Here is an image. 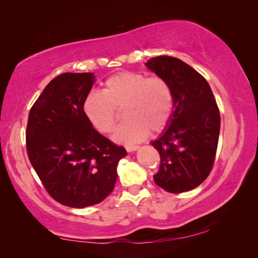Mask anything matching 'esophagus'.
Returning <instances> with one entry per match:
<instances>
[{
    "mask_svg": "<svg viewBox=\"0 0 258 258\" xmlns=\"http://www.w3.org/2000/svg\"><path fill=\"white\" fill-rule=\"evenodd\" d=\"M124 147H126L127 152H134V151H137L140 146L139 145H126Z\"/></svg>",
    "mask_w": 258,
    "mask_h": 258,
    "instance_id": "obj_1",
    "label": "esophagus"
}]
</instances>
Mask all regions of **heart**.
Returning <instances> with one entry per match:
<instances>
[{
	"mask_svg": "<svg viewBox=\"0 0 258 258\" xmlns=\"http://www.w3.org/2000/svg\"><path fill=\"white\" fill-rule=\"evenodd\" d=\"M124 111L128 119L117 130L115 140L122 143L142 141L150 131L158 134L172 119L174 96L165 77L142 73H116L103 84L102 92H90L83 102L86 118L101 134H111Z\"/></svg>",
	"mask_w": 258,
	"mask_h": 258,
	"instance_id": "1",
	"label": "heart"
}]
</instances>
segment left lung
<instances>
[{"label":"left lung","instance_id":"obj_1","mask_svg":"<svg viewBox=\"0 0 258 258\" xmlns=\"http://www.w3.org/2000/svg\"><path fill=\"white\" fill-rule=\"evenodd\" d=\"M146 67L170 83L174 111L169 128L152 142L160 155L154 181L179 194L199 186L213 168L221 128L217 103L207 80L182 60L158 56Z\"/></svg>","mask_w":258,"mask_h":258}]
</instances>
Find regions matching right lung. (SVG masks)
<instances>
[{"instance_id": "1", "label": "right lung", "mask_w": 258, "mask_h": 258, "mask_svg": "<svg viewBox=\"0 0 258 258\" xmlns=\"http://www.w3.org/2000/svg\"><path fill=\"white\" fill-rule=\"evenodd\" d=\"M92 73H63L46 86L29 113L28 157L46 191L59 204L85 208L104 200L117 179L122 146L100 135L83 102Z\"/></svg>"}]
</instances>
